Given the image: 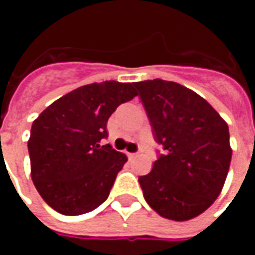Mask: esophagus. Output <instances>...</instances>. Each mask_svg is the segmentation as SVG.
Returning <instances> with one entry per match:
<instances>
[{
  "mask_svg": "<svg viewBox=\"0 0 255 255\" xmlns=\"http://www.w3.org/2000/svg\"><path fill=\"white\" fill-rule=\"evenodd\" d=\"M127 154L129 158H136V157L139 155V153H127Z\"/></svg>",
  "mask_w": 255,
  "mask_h": 255,
  "instance_id": "1",
  "label": "esophagus"
}]
</instances>
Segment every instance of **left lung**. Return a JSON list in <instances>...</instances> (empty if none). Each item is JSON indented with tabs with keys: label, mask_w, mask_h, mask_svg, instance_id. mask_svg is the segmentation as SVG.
Wrapping results in <instances>:
<instances>
[{
	"label": "left lung",
	"mask_w": 255,
	"mask_h": 255,
	"mask_svg": "<svg viewBox=\"0 0 255 255\" xmlns=\"http://www.w3.org/2000/svg\"><path fill=\"white\" fill-rule=\"evenodd\" d=\"M154 140L162 153L139 184L150 208L165 219H194L214 202L230 169L227 123L202 97L162 79L136 82Z\"/></svg>",
	"instance_id": "1"
}]
</instances>
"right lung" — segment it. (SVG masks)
<instances>
[{
	"mask_svg": "<svg viewBox=\"0 0 255 255\" xmlns=\"http://www.w3.org/2000/svg\"><path fill=\"white\" fill-rule=\"evenodd\" d=\"M136 95L133 84L91 83L54 101L31 127V177L43 201L65 216L89 213L109 197L127 155L104 144L117 106Z\"/></svg>",
	"mask_w": 255,
	"mask_h": 255,
	"instance_id": "add662e5",
	"label": "right lung"
}]
</instances>
